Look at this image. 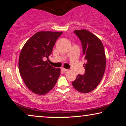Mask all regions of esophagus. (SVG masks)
Listing matches in <instances>:
<instances>
[{
  "label": "esophagus",
  "instance_id": "34e87169",
  "mask_svg": "<svg viewBox=\"0 0 126 126\" xmlns=\"http://www.w3.org/2000/svg\"><path fill=\"white\" fill-rule=\"evenodd\" d=\"M61 70H63V72H66V71H68V69H65V68H61Z\"/></svg>",
  "mask_w": 126,
  "mask_h": 126
}]
</instances>
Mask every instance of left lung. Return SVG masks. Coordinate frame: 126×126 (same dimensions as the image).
<instances>
[{
    "mask_svg": "<svg viewBox=\"0 0 126 126\" xmlns=\"http://www.w3.org/2000/svg\"><path fill=\"white\" fill-rule=\"evenodd\" d=\"M74 32L81 42L87 63L83 65L84 75H77L72 85L79 92L87 94L94 91L101 81L106 69V54L101 40L94 34L85 29L75 30Z\"/></svg>",
    "mask_w": 126,
    "mask_h": 126,
    "instance_id": "obj_1",
    "label": "left lung"
}]
</instances>
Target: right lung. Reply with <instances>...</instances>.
I'll return each mask as SVG.
<instances>
[{"label": "right lung", "mask_w": 126, "mask_h": 126, "mask_svg": "<svg viewBox=\"0 0 126 126\" xmlns=\"http://www.w3.org/2000/svg\"><path fill=\"white\" fill-rule=\"evenodd\" d=\"M62 33L37 32L22 47L19 57V70L25 85L34 94H47L57 81L60 69L53 68L43 59L51 54L56 40Z\"/></svg>", "instance_id": "1"}]
</instances>
